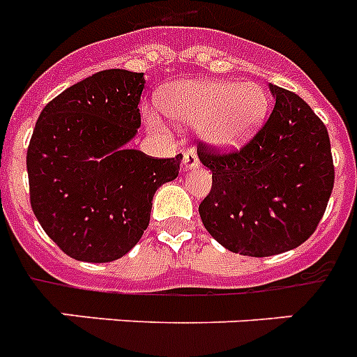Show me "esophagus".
Instances as JSON below:
<instances>
[{
	"mask_svg": "<svg viewBox=\"0 0 357 357\" xmlns=\"http://www.w3.org/2000/svg\"><path fill=\"white\" fill-rule=\"evenodd\" d=\"M199 165V159H198V153L196 150L190 149L183 153V169L185 170H190V169H196Z\"/></svg>",
	"mask_w": 357,
	"mask_h": 357,
	"instance_id": "esophagus-1",
	"label": "esophagus"
}]
</instances>
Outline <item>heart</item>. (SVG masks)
I'll use <instances>...</instances> for the list:
<instances>
[{
    "label": "heart",
    "mask_w": 357,
    "mask_h": 357,
    "mask_svg": "<svg viewBox=\"0 0 357 357\" xmlns=\"http://www.w3.org/2000/svg\"><path fill=\"white\" fill-rule=\"evenodd\" d=\"M268 108V93L255 82H183L163 97V109L170 119L202 128L208 143L224 149L248 143L264 123ZM149 123L155 126L158 119L149 115Z\"/></svg>",
    "instance_id": "obj_1"
}]
</instances>
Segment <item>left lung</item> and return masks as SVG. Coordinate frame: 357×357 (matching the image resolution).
Segmentation results:
<instances>
[{
	"label": "left lung",
	"mask_w": 357,
	"mask_h": 357,
	"mask_svg": "<svg viewBox=\"0 0 357 357\" xmlns=\"http://www.w3.org/2000/svg\"><path fill=\"white\" fill-rule=\"evenodd\" d=\"M273 112L240 150L198 146L213 172L199 216L233 253L271 257L314 234L334 188L328 130L299 95L269 86Z\"/></svg>",
	"instance_id": "8db88e82"
}]
</instances>
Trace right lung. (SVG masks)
Returning a JSON list of instances; mask_svg holds the SVG:
<instances>
[{
	"label": "right lung",
	"instance_id": "obj_1",
	"mask_svg": "<svg viewBox=\"0 0 357 357\" xmlns=\"http://www.w3.org/2000/svg\"><path fill=\"white\" fill-rule=\"evenodd\" d=\"M143 73L104 69L42 109L27 149L31 207L63 253L82 262L126 255L149 227L153 194L178 178L181 153L126 144L141 126Z\"/></svg>",
	"mask_w": 357,
	"mask_h": 357
}]
</instances>
